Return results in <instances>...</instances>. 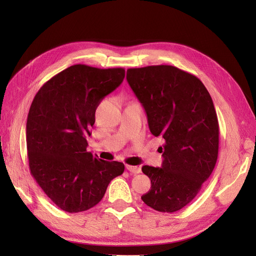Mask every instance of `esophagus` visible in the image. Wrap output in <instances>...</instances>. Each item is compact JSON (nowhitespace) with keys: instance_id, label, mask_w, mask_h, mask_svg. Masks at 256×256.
I'll list each match as a JSON object with an SVG mask.
<instances>
[{"instance_id":"1","label":"esophagus","mask_w":256,"mask_h":256,"mask_svg":"<svg viewBox=\"0 0 256 256\" xmlns=\"http://www.w3.org/2000/svg\"><path fill=\"white\" fill-rule=\"evenodd\" d=\"M126 168L131 174H138L141 172V168L138 166H126Z\"/></svg>"}]
</instances>
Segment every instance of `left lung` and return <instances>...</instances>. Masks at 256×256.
I'll list each match as a JSON object with an SVG mask.
<instances>
[{
    "instance_id": "1",
    "label": "left lung",
    "mask_w": 256,
    "mask_h": 256,
    "mask_svg": "<svg viewBox=\"0 0 256 256\" xmlns=\"http://www.w3.org/2000/svg\"><path fill=\"white\" fill-rule=\"evenodd\" d=\"M127 81L147 114L150 132L162 136V168L142 166L152 187L141 196L160 212L188 205L212 173L219 122L212 99L194 74L171 65L127 69Z\"/></svg>"
}]
</instances>
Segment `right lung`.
<instances>
[{
    "mask_svg": "<svg viewBox=\"0 0 256 256\" xmlns=\"http://www.w3.org/2000/svg\"><path fill=\"white\" fill-rule=\"evenodd\" d=\"M124 78V68L76 64L52 76L33 99L26 122L30 172L62 210H88L124 173L122 162L102 160L86 150L97 106Z\"/></svg>",
    "mask_w": 256,
    "mask_h": 256,
    "instance_id": "right-lung-1",
    "label": "right lung"
}]
</instances>
